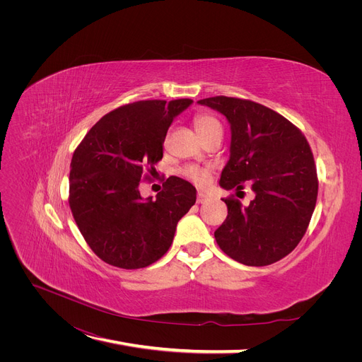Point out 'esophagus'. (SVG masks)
Here are the masks:
<instances>
[{
    "mask_svg": "<svg viewBox=\"0 0 362 362\" xmlns=\"http://www.w3.org/2000/svg\"><path fill=\"white\" fill-rule=\"evenodd\" d=\"M208 199H210V195H206V194H204V192H198V195H197V202H198V204H204V202H206Z\"/></svg>",
    "mask_w": 362,
    "mask_h": 362,
    "instance_id": "obj_1",
    "label": "esophagus"
}]
</instances>
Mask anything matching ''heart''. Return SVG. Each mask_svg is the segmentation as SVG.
Masks as SVG:
<instances>
[{
	"instance_id": "1",
	"label": "heart",
	"mask_w": 362,
	"mask_h": 362,
	"mask_svg": "<svg viewBox=\"0 0 362 362\" xmlns=\"http://www.w3.org/2000/svg\"><path fill=\"white\" fill-rule=\"evenodd\" d=\"M194 124L202 139H206V138L214 136V135L221 136V133H223L220 122L214 116H211V114H206V112L197 114L194 119ZM182 173L185 177H187L189 180H192L194 183H197L199 186L206 185L211 180V176H213L211 168L197 167V165H189V167L183 168Z\"/></svg>"
}]
</instances>
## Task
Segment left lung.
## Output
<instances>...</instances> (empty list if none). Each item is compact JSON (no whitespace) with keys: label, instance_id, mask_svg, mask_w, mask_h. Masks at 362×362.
Returning <instances> with one entry per match:
<instances>
[{"label":"left lung","instance_id":"8db88e82","mask_svg":"<svg viewBox=\"0 0 362 362\" xmlns=\"http://www.w3.org/2000/svg\"><path fill=\"white\" fill-rule=\"evenodd\" d=\"M198 104L220 111L230 123V158L220 186L255 198L243 206L223 199L227 217L214 232L220 250L252 267L291 254L305 235L314 213L318 179L313 151L302 132L274 110L250 100L211 97Z\"/></svg>","mask_w":362,"mask_h":362}]
</instances>
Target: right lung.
<instances>
[{"instance_id": "obj_1", "label": "right lung", "mask_w": 362, "mask_h": 362, "mask_svg": "<svg viewBox=\"0 0 362 362\" xmlns=\"http://www.w3.org/2000/svg\"><path fill=\"white\" fill-rule=\"evenodd\" d=\"M192 100H148L122 105L95 123L73 152L69 205L89 248L124 270L158 261L173 242L197 189L170 176L163 191L142 199L141 180L156 171L173 119Z\"/></svg>"}]
</instances>
